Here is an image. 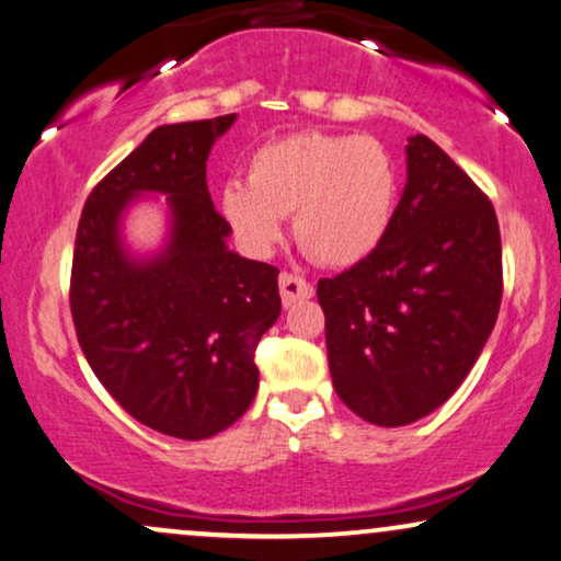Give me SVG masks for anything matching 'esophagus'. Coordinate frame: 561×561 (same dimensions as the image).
Masks as SVG:
<instances>
[{
    "mask_svg": "<svg viewBox=\"0 0 561 561\" xmlns=\"http://www.w3.org/2000/svg\"><path fill=\"white\" fill-rule=\"evenodd\" d=\"M279 293H282V302H285V306H295L298 300L313 298V285L302 279L300 274L282 272L279 274Z\"/></svg>",
    "mask_w": 561,
    "mask_h": 561,
    "instance_id": "1",
    "label": "esophagus"
}]
</instances>
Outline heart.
<instances>
[{"instance_id": "1", "label": "heart", "mask_w": 561, "mask_h": 561, "mask_svg": "<svg viewBox=\"0 0 561 561\" xmlns=\"http://www.w3.org/2000/svg\"><path fill=\"white\" fill-rule=\"evenodd\" d=\"M400 201L394 153L376 135L300 130L255 148L248 182L221 187L219 208L248 253L268 255L293 214L295 240L323 266H353L387 238Z\"/></svg>"}]
</instances>
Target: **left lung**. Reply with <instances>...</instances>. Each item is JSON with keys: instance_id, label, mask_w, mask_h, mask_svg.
<instances>
[{"instance_id": "8db88e82", "label": "left lung", "mask_w": 561, "mask_h": 561, "mask_svg": "<svg viewBox=\"0 0 561 561\" xmlns=\"http://www.w3.org/2000/svg\"><path fill=\"white\" fill-rule=\"evenodd\" d=\"M502 289L489 195L434 140L415 135L387 238L316 289L340 400L374 426L428 415L481 355Z\"/></svg>"}]
</instances>
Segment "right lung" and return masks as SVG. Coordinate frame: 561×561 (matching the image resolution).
<instances>
[{
    "label": "right lung",
    "instance_id": "obj_1",
    "mask_svg": "<svg viewBox=\"0 0 561 561\" xmlns=\"http://www.w3.org/2000/svg\"><path fill=\"white\" fill-rule=\"evenodd\" d=\"M234 114L161 125L88 195L76 234L70 310L88 366L144 426L208 438L259 389L255 347L279 319V268L227 251L229 225L206 159ZM140 192L171 195L173 238L151 262L126 259L118 216Z\"/></svg>",
    "mask_w": 561,
    "mask_h": 561
}]
</instances>
